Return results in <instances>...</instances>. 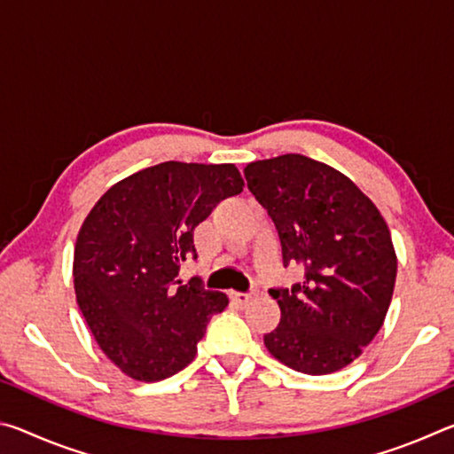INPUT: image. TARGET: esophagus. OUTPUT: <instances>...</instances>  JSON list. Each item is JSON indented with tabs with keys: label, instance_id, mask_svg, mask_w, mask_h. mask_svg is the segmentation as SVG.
<instances>
[{
	"label": "esophagus",
	"instance_id": "34e87169",
	"mask_svg": "<svg viewBox=\"0 0 454 454\" xmlns=\"http://www.w3.org/2000/svg\"><path fill=\"white\" fill-rule=\"evenodd\" d=\"M232 302L238 306V309H246L252 302V298H254V294H246V292H232Z\"/></svg>",
	"mask_w": 454,
	"mask_h": 454
}]
</instances>
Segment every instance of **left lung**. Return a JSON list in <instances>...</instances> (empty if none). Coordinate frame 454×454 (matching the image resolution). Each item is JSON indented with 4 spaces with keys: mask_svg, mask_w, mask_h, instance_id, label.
Instances as JSON below:
<instances>
[{
    "mask_svg": "<svg viewBox=\"0 0 454 454\" xmlns=\"http://www.w3.org/2000/svg\"><path fill=\"white\" fill-rule=\"evenodd\" d=\"M244 176L278 230L284 266L304 268L302 282L270 290L280 325L264 334L266 348L292 371H340L372 342L393 301L387 222L350 178L301 153L258 160Z\"/></svg>",
    "mask_w": 454,
    "mask_h": 454,
    "instance_id": "obj_1",
    "label": "left lung"
}]
</instances>
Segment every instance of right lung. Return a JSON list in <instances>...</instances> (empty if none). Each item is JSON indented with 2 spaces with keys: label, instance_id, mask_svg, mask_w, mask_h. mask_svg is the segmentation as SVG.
<instances>
[{
  "label": "right lung",
  "instance_id": "add662e5",
  "mask_svg": "<svg viewBox=\"0 0 454 454\" xmlns=\"http://www.w3.org/2000/svg\"><path fill=\"white\" fill-rule=\"evenodd\" d=\"M234 164L164 162L106 192L83 220L74 288L98 347L129 379L164 380L194 360L228 296L176 280L194 254V228L240 194Z\"/></svg>",
  "mask_w": 454,
  "mask_h": 454
}]
</instances>
